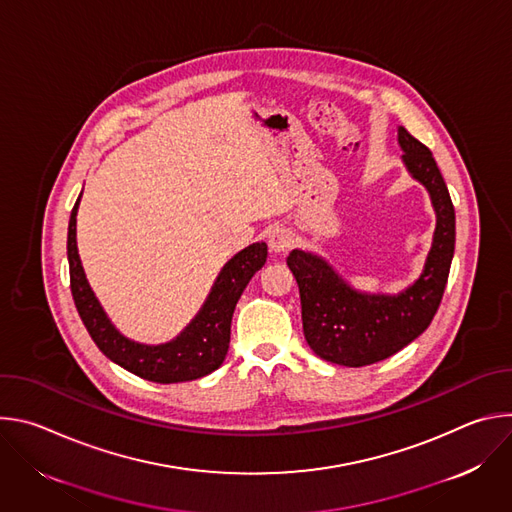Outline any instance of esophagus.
I'll return each mask as SVG.
<instances>
[{"mask_svg":"<svg viewBox=\"0 0 512 512\" xmlns=\"http://www.w3.org/2000/svg\"><path fill=\"white\" fill-rule=\"evenodd\" d=\"M291 243H294V235H291L287 229H275L269 235V249L273 253H285Z\"/></svg>","mask_w":512,"mask_h":512,"instance_id":"1","label":"esophagus"}]
</instances>
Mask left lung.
Listing matches in <instances>:
<instances>
[{
    "label": "left lung",
    "instance_id": "8db88e82",
    "mask_svg": "<svg viewBox=\"0 0 512 512\" xmlns=\"http://www.w3.org/2000/svg\"><path fill=\"white\" fill-rule=\"evenodd\" d=\"M397 141L407 172L425 186L435 210L421 275L399 294H369L352 287L316 253L294 249L287 257L300 287L304 336L320 358L342 367L385 360L423 334L440 308L454 259L456 212L442 172L405 127L397 129Z\"/></svg>",
    "mask_w": 512,
    "mask_h": 512
}]
</instances>
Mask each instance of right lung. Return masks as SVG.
I'll use <instances>...</instances> for the list:
<instances>
[{
	"mask_svg": "<svg viewBox=\"0 0 512 512\" xmlns=\"http://www.w3.org/2000/svg\"><path fill=\"white\" fill-rule=\"evenodd\" d=\"M81 196L68 221L66 255L70 291L79 316L99 350L125 371L164 385L194 381L216 371L229 350L235 306L251 277L265 265L267 245L263 241L253 243L225 263L202 308L176 338L164 344H141L115 328L87 281L77 249V212Z\"/></svg>",
	"mask_w": 512,
	"mask_h": 512,
	"instance_id": "right-lung-1",
	"label": "right lung"
}]
</instances>
